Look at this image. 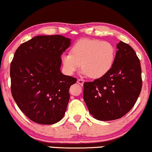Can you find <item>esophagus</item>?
<instances>
[{
  "instance_id": "1",
  "label": "esophagus",
  "mask_w": 152,
  "mask_h": 152,
  "mask_svg": "<svg viewBox=\"0 0 152 152\" xmlns=\"http://www.w3.org/2000/svg\"><path fill=\"white\" fill-rule=\"evenodd\" d=\"M84 80H81V79H78L77 80V83L79 85H83V84H84Z\"/></svg>"
}]
</instances>
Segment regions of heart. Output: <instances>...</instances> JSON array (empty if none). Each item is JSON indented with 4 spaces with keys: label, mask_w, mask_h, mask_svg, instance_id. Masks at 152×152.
Instances as JSON below:
<instances>
[{
    "label": "heart",
    "mask_w": 152,
    "mask_h": 152,
    "mask_svg": "<svg viewBox=\"0 0 152 152\" xmlns=\"http://www.w3.org/2000/svg\"><path fill=\"white\" fill-rule=\"evenodd\" d=\"M115 57V49L110 42L83 39L74 44L69 54L62 56V62L67 75L74 74L81 64L84 75L98 79L110 70Z\"/></svg>",
    "instance_id": "1"
}]
</instances>
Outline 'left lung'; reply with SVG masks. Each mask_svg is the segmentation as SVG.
Instances as JSON below:
<instances>
[{"mask_svg":"<svg viewBox=\"0 0 152 152\" xmlns=\"http://www.w3.org/2000/svg\"><path fill=\"white\" fill-rule=\"evenodd\" d=\"M113 65L105 75L83 85V98L90 113L99 121L121 118L134 107L140 95V61L134 49L121 41Z\"/></svg>","mask_w":152,"mask_h":152,"instance_id":"8db88e82","label":"left lung"}]
</instances>
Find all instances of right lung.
I'll return each mask as SVG.
<instances>
[{"label": "right lung", "mask_w": 152, "mask_h": 152, "mask_svg": "<svg viewBox=\"0 0 152 152\" xmlns=\"http://www.w3.org/2000/svg\"><path fill=\"white\" fill-rule=\"evenodd\" d=\"M71 44L62 35L37 36L20 45L11 64V93L18 108L32 121L59 122L76 78L61 72V55Z\"/></svg>", "instance_id": "add662e5"}]
</instances>
